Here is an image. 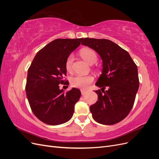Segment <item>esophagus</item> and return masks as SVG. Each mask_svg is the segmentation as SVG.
Returning <instances> with one entry per match:
<instances>
[{
  "label": "esophagus",
  "instance_id": "obj_1",
  "mask_svg": "<svg viewBox=\"0 0 159 159\" xmlns=\"http://www.w3.org/2000/svg\"><path fill=\"white\" fill-rule=\"evenodd\" d=\"M81 95H85L86 93H87V91H85V90H84V89H81Z\"/></svg>",
  "mask_w": 159,
  "mask_h": 159
}]
</instances>
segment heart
Returning <instances> with one entry per match:
<instances>
[{"mask_svg":"<svg viewBox=\"0 0 159 159\" xmlns=\"http://www.w3.org/2000/svg\"><path fill=\"white\" fill-rule=\"evenodd\" d=\"M80 54L81 57L90 65L95 64L98 61V56L93 50L89 48H85L81 50ZM73 61L74 55L70 54L67 57L65 63L66 69L68 71H71L72 70ZM93 78L91 75L83 76L77 75L71 79V84L73 87L77 88L86 89L93 82Z\"/></svg>","mask_w":159,"mask_h":159,"instance_id":"heart-1","label":"heart"}]
</instances>
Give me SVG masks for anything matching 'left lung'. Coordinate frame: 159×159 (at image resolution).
<instances>
[{"mask_svg": "<svg viewBox=\"0 0 159 159\" xmlns=\"http://www.w3.org/2000/svg\"><path fill=\"white\" fill-rule=\"evenodd\" d=\"M81 44L94 50L103 61L95 84L101 88L95 91L98 100L89 107L93 118L103 125L121 121L131 111L139 87L137 65L126 50L109 40L85 38Z\"/></svg>", "mask_w": 159, "mask_h": 159, "instance_id": "8db88e82", "label": "left lung"}]
</instances>
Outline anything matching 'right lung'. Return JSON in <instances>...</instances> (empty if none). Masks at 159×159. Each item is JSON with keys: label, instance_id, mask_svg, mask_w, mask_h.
I'll use <instances>...</instances> for the list:
<instances>
[{"label": "right lung", "instance_id": "add662e5", "mask_svg": "<svg viewBox=\"0 0 159 159\" xmlns=\"http://www.w3.org/2000/svg\"><path fill=\"white\" fill-rule=\"evenodd\" d=\"M82 40L66 38L52 41L37 53L28 70L26 97L33 113L43 123L57 125L73 116L80 91L73 88L64 93L59 84L64 83L67 57ZM67 83L68 81L64 85Z\"/></svg>", "mask_w": 159, "mask_h": 159}]
</instances>
